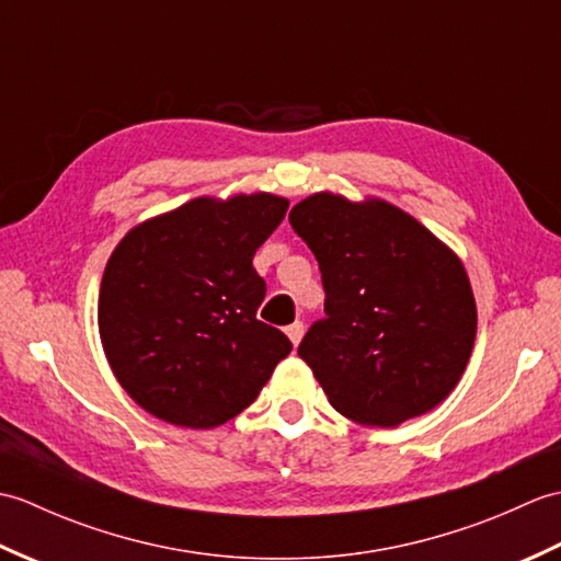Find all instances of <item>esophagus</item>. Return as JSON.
I'll list each match as a JSON object with an SVG mask.
<instances>
[{
  "instance_id": "1",
  "label": "esophagus",
  "mask_w": 561,
  "mask_h": 561,
  "mask_svg": "<svg viewBox=\"0 0 561 561\" xmlns=\"http://www.w3.org/2000/svg\"><path fill=\"white\" fill-rule=\"evenodd\" d=\"M284 332H287V337H289V342L294 344V347H299V342L304 337V323H299V320H296V323H291L289 328H284Z\"/></svg>"
}]
</instances>
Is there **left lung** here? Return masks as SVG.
<instances>
[{"label":"left lung","mask_w":561,"mask_h":561,"mask_svg":"<svg viewBox=\"0 0 561 561\" xmlns=\"http://www.w3.org/2000/svg\"><path fill=\"white\" fill-rule=\"evenodd\" d=\"M313 250L325 320L299 344L332 408L398 426L444 402L470 362L478 306L460 257L386 199L313 193L289 214Z\"/></svg>","instance_id":"1"}]
</instances>
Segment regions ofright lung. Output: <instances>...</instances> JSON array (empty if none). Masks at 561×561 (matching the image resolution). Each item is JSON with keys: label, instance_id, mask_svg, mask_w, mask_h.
<instances>
[{"label": "right lung", "instance_id": "add662e5", "mask_svg": "<svg viewBox=\"0 0 561 561\" xmlns=\"http://www.w3.org/2000/svg\"><path fill=\"white\" fill-rule=\"evenodd\" d=\"M289 209L272 193L195 197L133 226L99 291L101 344L141 410L185 428L241 414L291 352L257 320L255 250Z\"/></svg>", "mask_w": 561, "mask_h": 561}]
</instances>
